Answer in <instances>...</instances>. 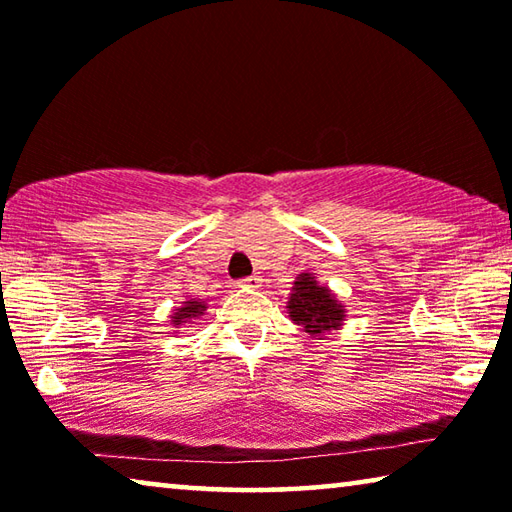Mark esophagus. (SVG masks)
Here are the masks:
<instances>
[{
	"label": "esophagus",
	"instance_id": "esophagus-1",
	"mask_svg": "<svg viewBox=\"0 0 512 512\" xmlns=\"http://www.w3.org/2000/svg\"><path fill=\"white\" fill-rule=\"evenodd\" d=\"M237 284H239V287H257L259 275H248V277H244V280H239Z\"/></svg>",
	"mask_w": 512,
	"mask_h": 512
}]
</instances>
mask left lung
<instances>
[{
    "instance_id": "1",
    "label": "left lung",
    "mask_w": 512,
    "mask_h": 512,
    "mask_svg": "<svg viewBox=\"0 0 512 512\" xmlns=\"http://www.w3.org/2000/svg\"><path fill=\"white\" fill-rule=\"evenodd\" d=\"M289 314L291 320L305 327V332L311 336H320L327 329H336L343 320L341 302L329 293L327 287H320L309 273H302L293 284Z\"/></svg>"
}]
</instances>
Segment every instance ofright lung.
<instances>
[{"mask_svg":"<svg viewBox=\"0 0 512 512\" xmlns=\"http://www.w3.org/2000/svg\"><path fill=\"white\" fill-rule=\"evenodd\" d=\"M205 314V305L203 302H196V300H189L185 307H180L176 314L171 316V323L173 325H180V323H189L192 318H198Z\"/></svg>","mask_w":512,"mask_h":512,"instance_id":"obj_1","label":"right lung"}]
</instances>
